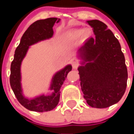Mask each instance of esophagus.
Listing matches in <instances>:
<instances>
[{
  "mask_svg": "<svg viewBox=\"0 0 134 134\" xmlns=\"http://www.w3.org/2000/svg\"><path fill=\"white\" fill-rule=\"evenodd\" d=\"M71 65H72V67H73L74 69H76L78 66H79V63H78L77 61H73L71 63Z\"/></svg>",
  "mask_w": 134,
  "mask_h": 134,
  "instance_id": "1",
  "label": "esophagus"
}]
</instances>
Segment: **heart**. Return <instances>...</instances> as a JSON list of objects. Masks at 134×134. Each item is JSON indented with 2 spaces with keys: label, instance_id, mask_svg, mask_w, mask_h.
Instances as JSON below:
<instances>
[{
  "label": "heart",
  "instance_id": "b5f03b06",
  "mask_svg": "<svg viewBox=\"0 0 134 134\" xmlns=\"http://www.w3.org/2000/svg\"><path fill=\"white\" fill-rule=\"evenodd\" d=\"M90 34V31L89 29H85V30H81V29H77V30H71L70 32L68 33V37L71 40H76V39L79 38L80 36L84 39L88 37Z\"/></svg>",
  "mask_w": 134,
  "mask_h": 134
}]
</instances>
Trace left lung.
<instances>
[{
  "label": "left lung",
  "instance_id": "8db88e82",
  "mask_svg": "<svg viewBox=\"0 0 134 134\" xmlns=\"http://www.w3.org/2000/svg\"><path fill=\"white\" fill-rule=\"evenodd\" d=\"M95 37H90L78 51L83 60L78 68L84 99L89 106L107 108L122 97L127 73L120 44L108 26L99 20L87 21Z\"/></svg>",
  "mask_w": 134,
  "mask_h": 134
}]
</instances>
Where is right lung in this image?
Returning a JSON list of instances; mask_svg holds the SVG:
<instances>
[{
    "mask_svg": "<svg viewBox=\"0 0 134 134\" xmlns=\"http://www.w3.org/2000/svg\"><path fill=\"white\" fill-rule=\"evenodd\" d=\"M60 20L58 18H48L34 22L24 32L20 44L16 48L14 60L11 63L9 82L19 102L28 110L44 112L55 108L60 100L61 86L65 81L67 74L72 69L71 65H67L53 76L50 87V90H53V93L50 95L42 94L32 99H27L23 95L21 85V65L22 60L26 56L29 46L42 40L51 38L53 36V27L55 23H58Z\"/></svg>",
    "mask_w": 134,
    "mask_h": 134,
    "instance_id": "right-lung-1",
    "label": "right lung"
}]
</instances>
